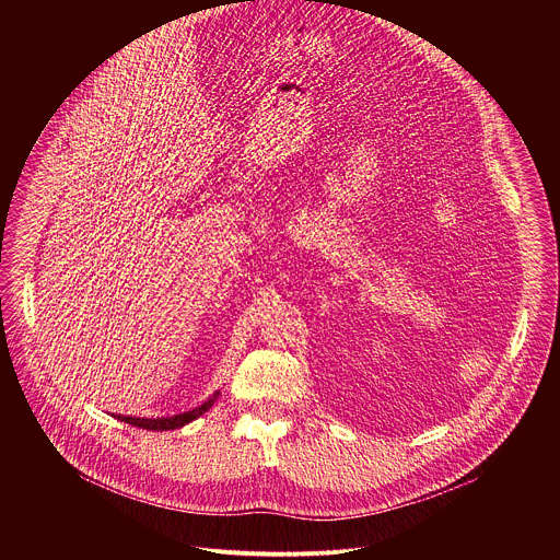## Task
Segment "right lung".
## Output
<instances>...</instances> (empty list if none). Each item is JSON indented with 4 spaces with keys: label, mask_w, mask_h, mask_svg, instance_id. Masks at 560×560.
<instances>
[{
    "label": "right lung",
    "mask_w": 560,
    "mask_h": 560,
    "mask_svg": "<svg viewBox=\"0 0 560 560\" xmlns=\"http://www.w3.org/2000/svg\"><path fill=\"white\" fill-rule=\"evenodd\" d=\"M220 399V390L213 393L209 399L205 400L202 405H198L196 409L191 411H183V413H176V416H165V418H136V416H120V413H112L114 418L127 422V424H133V427H140V429H149V431H170V429H180L185 427L187 422L196 420L198 416H202L205 411H209L213 407V402Z\"/></svg>",
    "instance_id": "right-lung-1"
}]
</instances>
